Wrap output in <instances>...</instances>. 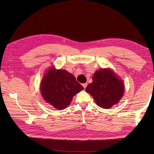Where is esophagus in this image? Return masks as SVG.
<instances>
[{
    "label": "esophagus",
    "instance_id": "34e87169",
    "mask_svg": "<svg viewBox=\"0 0 154 154\" xmlns=\"http://www.w3.org/2000/svg\"><path fill=\"white\" fill-rule=\"evenodd\" d=\"M87 85V83H85V84H82V86L84 87V88H86Z\"/></svg>",
    "mask_w": 154,
    "mask_h": 154
}]
</instances>
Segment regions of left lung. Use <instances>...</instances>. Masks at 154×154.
Segmentation results:
<instances>
[{"instance_id": "left-lung-1", "label": "left lung", "mask_w": 154, "mask_h": 154, "mask_svg": "<svg viewBox=\"0 0 154 154\" xmlns=\"http://www.w3.org/2000/svg\"><path fill=\"white\" fill-rule=\"evenodd\" d=\"M124 80L120 79L110 68L97 70L92 82L85 91L90 94L98 106L110 109L119 102L124 94Z\"/></svg>"}]
</instances>
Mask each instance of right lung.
<instances>
[{"label":"right lung","instance_id":"add662e5","mask_svg":"<svg viewBox=\"0 0 154 154\" xmlns=\"http://www.w3.org/2000/svg\"><path fill=\"white\" fill-rule=\"evenodd\" d=\"M83 89L71 73L54 66L47 70L40 85L44 100L58 110L67 107L73 97Z\"/></svg>","mask_w":154,"mask_h":154}]
</instances>
